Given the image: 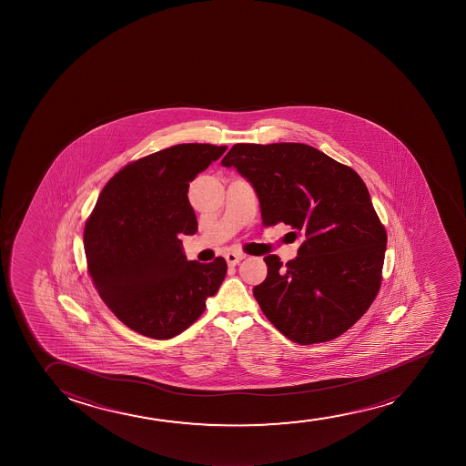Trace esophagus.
Masks as SVG:
<instances>
[{"label": "esophagus", "mask_w": 466, "mask_h": 466, "mask_svg": "<svg viewBox=\"0 0 466 466\" xmlns=\"http://www.w3.org/2000/svg\"><path fill=\"white\" fill-rule=\"evenodd\" d=\"M242 258H246V255L244 254H236V252H228V254L225 255V260L227 263L230 265V267H235L238 265Z\"/></svg>", "instance_id": "obj_1"}]
</instances>
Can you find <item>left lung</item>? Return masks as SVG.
<instances>
[{"label": "left lung", "mask_w": 466, "mask_h": 466, "mask_svg": "<svg viewBox=\"0 0 466 466\" xmlns=\"http://www.w3.org/2000/svg\"><path fill=\"white\" fill-rule=\"evenodd\" d=\"M222 167L254 187L263 225H289L299 241L286 265L265 257L254 297L268 320L301 346L348 331L378 295L387 246L360 176L301 143L235 144Z\"/></svg>", "instance_id": "1"}]
</instances>
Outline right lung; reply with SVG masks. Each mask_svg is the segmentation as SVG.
Instances as JSON below:
<instances>
[{"instance_id":"1","label":"right lung","mask_w":466,"mask_h":466,"mask_svg":"<svg viewBox=\"0 0 466 466\" xmlns=\"http://www.w3.org/2000/svg\"><path fill=\"white\" fill-rule=\"evenodd\" d=\"M227 146L177 144L122 167L84 231L88 273L120 322L154 339L188 329L218 293L227 261L187 260L180 235H195L188 187Z\"/></svg>"}]
</instances>
